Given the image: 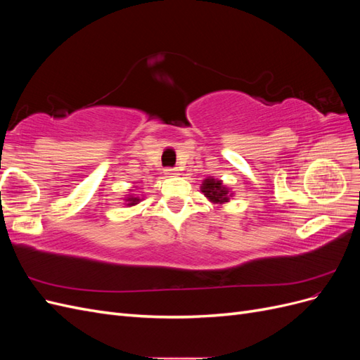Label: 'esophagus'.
Returning <instances> with one entry per match:
<instances>
[{"label":"esophagus","instance_id":"obj_1","mask_svg":"<svg viewBox=\"0 0 360 360\" xmlns=\"http://www.w3.org/2000/svg\"><path fill=\"white\" fill-rule=\"evenodd\" d=\"M165 174H167L168 177H174V176H177L179 172H177L176 168H167V169H165Z\"/></svg>","mask_w":360,"mask_h":360}]
</instances>
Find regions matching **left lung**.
Returning a JSON list of instances; mask_svg holds the SVG:
<instances>
[{
	"instance_id": "obj_1",
	"label": "left lung",
	"mask_w": 360,
	"mask_h": 360,
	"mask_svg": "<svg viewBox=\"0 0 360 360\" xmlns=\"http://www.w3.org/2000/svg\"><path fill=\"white\" fill-rule=\"evenodd\" d=\"M201 192L214 204H224L230 201V191H228L221 180H214V179H205Z\"/></svg>"
}]
</instances>
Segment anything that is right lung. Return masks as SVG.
Wrapping results in <instances>:
<instances>
[{
	"mask_svg": "<svg viewBox=\"0 0 360 360\" xmlns=\"http://www.w3.org/2000/svg\"><path fill=\"white\" fill-rule=\"evenodd\" d=\"M126 201H127V205L130 207V205H135V204H138V202L141 201V198H139V197H135V195H129Z\"/></svg>",
	"mask_w": 360,
	"mask_h": 360,
	"instance_id": "1",
	"label": "right lung"
}]
</instances>
